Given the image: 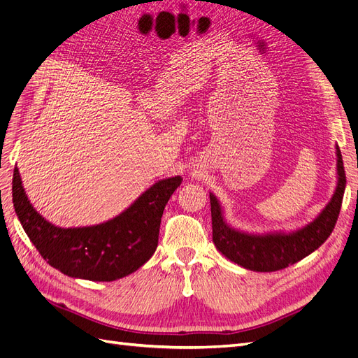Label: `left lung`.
<instances>
[{
	"label": "left lung",
	"mask_w": 358,
	"mask_h": 358,
	"mask_svg": "<svg viewBox=\"0 0 358 358\" xmlns=\"http://www.w3.org/2000/svg\"><path fill=\"white\" fill-rule=\"evenodd\" d=\"M338 187L331 200L315 220L292 233L248 234L237 231L224 221L220 201L210 192L212 239L218 251L239 266L254 272H276L312 254L331 234L341 212L346 176L339 146Z\"/></svg>",
	"instance_id": "1"
}]
</instances>
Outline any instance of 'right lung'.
<instances>
[{
    "label": "right lung",
    "mask_w": 358,
    "mask_h": 358,
    "mask_svg": "<svg viewBox=\"0 0 358 358\" xmlns=\"http://www.w3.org/2000/svg\"><path fill=\"white\" fill-rule=\"evenodd\" d=\"M175 176L157 182L116 218L91 227L59 229L32 208L17 167L13 171V206L29 241L61 273L99 282L128 276L154 255L161 216L180 185Z\"/></svg>",
    "instance_id": "right-lung-1"
}]
</instances>
